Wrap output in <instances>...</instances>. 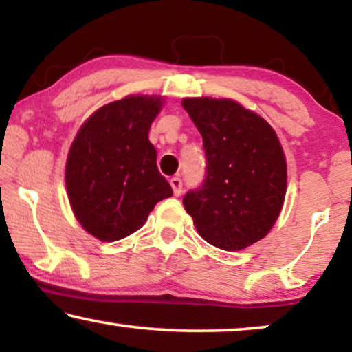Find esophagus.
Instances as JSON below:
<instances>
[{"label": "esophagus", "mask_w": 352, "mask_h": 352, "mask_svg": "<svg viewBox=\"0 0 352 352\" xmlns=\"http://www.w3.org/2000/svg\"><path fill=\"white\" fill-rule=\"evenodd\" d=\"M170 184L173 187V192H175V195L179 197L182 194V181H181V177H171Z\"/></svg>", "instance_id": "34e87169"}]
</instances>
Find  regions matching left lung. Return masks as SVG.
Wrapping results in <instances>:
<instances>
[{
	"instance_id": "8db88e82",
	"label": "left lung",
	"mask_w": 352,
	"mask_h": 352,
	"mask_svg": "<svg viewBox=\"0 0 352 352\" xmlns=\"http://www.w3.org/2000/svg\"><path fill=\"white\" fill-rule=\"evenodd\" d=\"M204 138L205 179L182 199L199 234L214 247L247 248L266 237L287 192V162L266 120L232 99L186 98Z\"/></svg>"
}]
</instances>
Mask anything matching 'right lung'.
Here are the masks:
<instances>
[{
    "label": "right lung",
    "mask_w": 352,
    "mask_h": 352,
    "mask_svg": "<svg viewBox=\"0 0 352 352\" xmlns=\"http://www.w3.org/2000/svg\"><path fill=\"white\" fill-rule=\"evenodd\" d=\"M162 100L158 96H128L104 105L72 142L65 165L72 210L86 232L102 242L136 232L153 206L173 195L148 141Z\"/></svg>",
    "instance_id": "1"
}]
</instances>
